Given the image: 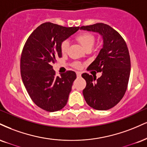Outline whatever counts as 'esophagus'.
Wrapping results in <instances>:
<instances>
[{"label": "esophagus", "mask_w": 147, "mask_h": 147, "mask_svg": "<svg viewBox=\"0 0 147 147\" xmlns=\"http://www.w3.org/2000/svg\"><path fill=\"white\" fill-rule=\"evenodd\" d=\"M81 75V73L80 72H77V78L80 77Z\"/></svg>", "instance_id": "34e87169"}]
</instances>
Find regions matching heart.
<instances>
[{"label":"heart","mask_w":147,"mask_h":147,"mask_svg":"<svg viewBox=\"0 0 147 147\" xmlns=\"http://www.w3.org/2000/svg\"><path fill=\"white\" fill-rule=\"evenodd\" d=\"M76 39H77V41L80 43V45L86 50L90 49L93 47L95 41L94 35L92 33L87 32V31H84V32L79 33L77 35V37H76ZM69 45H70V44H69V42L68 40H64V41L61 42V45H60V49H61V52L63 54L66 53L67 51H68ZM73 65L77 68H81V63L79 62H75Z\"/></svg>","instance_id":"obj_1"}]
</instances>
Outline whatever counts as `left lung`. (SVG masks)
<instances>
[{
  "instance_id": "8db88e82",
  "label": "left lung",
  "mask_w": 147,
  "mask_h": 147,
  "mask_svg": "<svg viewBox=\"0 0 147 147\" xmlns=\"http://www.w3.org/2000/svg\"><path fill=\"white\" fill-rule=\"evenodd\" d=\"M80 29L102 35L103 45L88 70L101 72L99 78L82 74L86 81L83 90L88 105L97 110L114 107L124 96L130 76L131 61L126 42L116 30L103 23L81 26Z\"/></svg>"
}]
</instances>
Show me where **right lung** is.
<instances>
[{"label": "right lung", "instance_id": "obj_1", "mask_svg": "<svg viewBox=\"0 0 147 147\" xmlns=\"http://www.w3.org/2000/svg\"><path fill=\"white\" fill-rule=\"evenodd\" d=\"M79 29L45 22L29 35L23 47L20 72L23 84L36 105L47 112L60 110L66 105L73 81L74 71L57 76L52 63L61 57L60 45Z\"/></svg>", "mask_w": 147, "mask_h": 147}]
</instances>
